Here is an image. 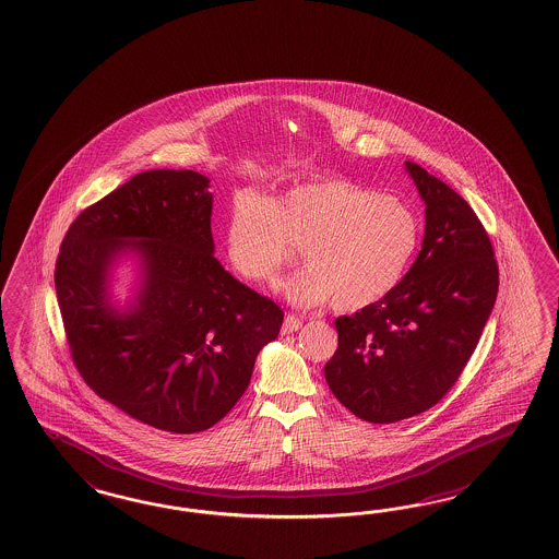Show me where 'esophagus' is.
<instances>
[{"mask_svg":"<svg viewBox=\"0 0 559 559\" xmlns=\"http://www.w3.org/2000/svg\"><path fill=\"white\" fill-rule=\"evenodd\" d=\"M302 326V319L296 317V314H286L284 324H282V335H289V333H296L298 329Z\"/></svg>","mask_w":559,"mask_h":559,"instance_id":"obj_1","label":"esophagus"}]
</instances>
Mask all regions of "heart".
Here are the masks:
<instances>
[{
	"mask_svg": "<svg viewBox=\"0 0 559 559\" xmlns=\"http://www.w3.org/2000/svg\"><path fill=\"white\" fill-rule=\"evenodd\" d=\"M421 224L412 203L356 180L323 177L267 199L238 191L228 210L226 252L251 284L275 286L302 247L305 270L284 284L296 307L354 312L372 307L401 284L419 247Z\"/></svg>",
	"mask_w": 559,
	"mask_h": 559,
	"instance_id": "heart-1",
	"label": "heart"
}]
</instances>
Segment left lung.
<instances>
[{"label":"left lung","instance_id":"left-lung-1","mask_svg":"<svg viewBox=\"0 0 559 559\" xmlns=\"http://www.w3.org/2000/svg\"><path fill=\"white\" fill-rule=\"evenodd\" d=\"M426 203V235L412 270L386 298L340 317L324 366L333 395L370 424L428 412L467 366L498 296V261L465 199L405 163Z\"/></svg>","mask_w":559,"mask_h":559}]
</instances>
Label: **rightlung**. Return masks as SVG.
Returning a JSON list of instances; mask_svg holds the SVG:
<instances>
[{"label":"right lung","mask_w":559,"mask_h":559,"mask_svg":"<svg viewBox=\"0 0 559 559\" xmlns=\"http://www.w3.org/2000/svg\"><path fill=\"white\" fill-rule=\"evenodd\" d=\"M207 187L195 170L140 173L73 219L55 263L80 377L164 432H203L228 414L284 323L282 308L214 257ZM126 246L145 259V286L139 307L119 313L107 305L106 275Z\"/></svg>","instance_id":"obj_1"}]
</instances>
